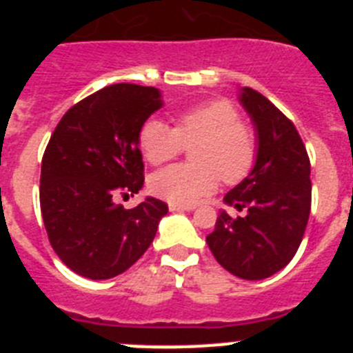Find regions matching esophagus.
Wrapping results in <instances>:
<instances>
[{
	"label": "esophagus",
	"instance_id": "obj_1",
	"mask_svg": "<svg viewBox=\"0 0 353 353\" xmlns=\"http://www.w3.org/2000/svg\"><path fill=\"white\" fill-rule=\"evenodd\" d=\"M194 205H176V203H170V210L171 212H192L194 210Z\"/></svg>",
	"mask_w": 353,
	"mask_h": 353
}]
</instances>
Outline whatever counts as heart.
<instances>
[{
  "mask_svg": "<svg viewBox=\"0 0 353 353\" xmlns=\"http://www.w3.org/2000/svg\"><path fill=\"white\" fill-rule=\"evenodd\" d=\"M139 148L154 166L173 161L192 146L194 164H176L152 176L159 198L176 205H194L214 194L221 179L236 183L256 162V139L230 102L214 101L187 109L174 118V129L150 118L139 129Z\"/></svg>",
  "mask_w": 353,
  "mask_h": 353,
  "instance_id": "obj_1",
  "label": "heart"
}]
</instances>
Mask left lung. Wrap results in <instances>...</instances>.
I'll list each match as a JSON object with an SVG mask.
<instances>
[{
  "mask_svg": "<svg viewBox=\"0 0 353 353\" xmlns=\"http://www.w3.org/2000/svg\"><path fill=\"white\" fill-rule=\"evenodd\" d=\"M240 102L256 127V162L224 203L245 214L221 212L207 244L228 272L258 281L285 269L301 245L311 210V164L293 121L267 97L242 88Z\"/></svg>",
  "mask_w": 353,
  "mask_h": 353,
  "instance_id": "1",
  "label": "left lung"
}]
</instances>
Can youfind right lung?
Returning a JSON list of instances; mask_svg holds the SVG:
<instances>
[{
  "label": "right lung",
  "instance_id": "add662e5",
  "mask_svg": "<svg viewBox=\"0 0 353 353\" xmlns=\"http://www.w3.org/2000/svg\"><path fill=\"white\" fill-rule=\"evenodd\" d=\"M161 105L154 86L111 84L72 105L49 139L40 173L43 226L56 254L79 276L125 272L168 214L155 198L129 210L114 203L143 187L139 129Z\"/></svg>",
  "mask_w": 353,
  "mask_h": 353
}]
</instances>
